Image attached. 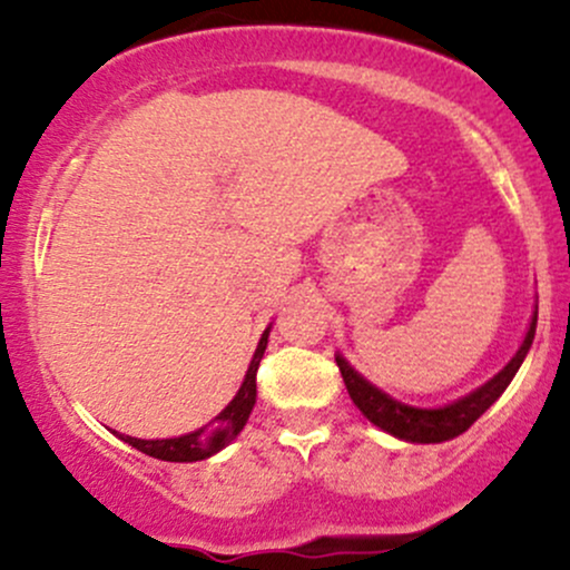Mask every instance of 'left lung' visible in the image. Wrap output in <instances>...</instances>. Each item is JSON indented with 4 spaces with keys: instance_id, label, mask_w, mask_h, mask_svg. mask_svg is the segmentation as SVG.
Instances as JSON below:
<instances>
[{
    "instance_id": "8db88e82",
    "label": "left lung",
    "mask_w": 570,
    "mask_h": 570,
    "mask_svg": "<svg viewBox=\"0 0 570 570\" xmlns=\"http://www.w3.org/2000/svg\"><path fill=\"white\" fill-rule=\"evenodd\" d=\"M535 318H539V307L533 311V322L528 326V335L522 340L520 351L514 353L512 362H509L499 375L490 377L485 385H480V389L472 391V394H466L463 399H458V402L444 404V407H431V410L410 407V404L399 402V399L385 394V391L377 389V385L364 381V377L358 375V372L353 370L340 353L335 356V362L340 367V375H343L345 381V389H348V394L353 399V404H356V407L364 412V417H367L370 423H375L377 429L389 431V434H394L404 442H423V444L448 442L472 426L476 417H480L482 412H485L490 404L503 394V391H507V385L512 383L517 370H520L522 358H525V353L531 351L533 345Z\"/></svg>"
}]
</instances>
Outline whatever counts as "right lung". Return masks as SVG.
Returning <instances> with one entry per match:
<instances>
[{"label": "right lung", "instance_id": "1", "mask_svg": "<svg viewBox=\"0 0 570 570\" xmlns=\"http://www.w3.org/2000/svg\"><path fill=\"white\" fill-rule=\"evenodd\" d=\"M267 335H271V326L265 330V335L259 337L257 351H254L252 364H248L244 383H240L238 394L225 410L214 417V423L208 429H198L193 434L174 436V440H136V436L120 434L122 442H128L130 448L141 450L144 455L160 458V461H174V463H189V461H203V458L219 453L227 442H233L238 436V431L246 426L248 415H252L254 402H257V370L263 362V353L267 348ZM117 434V431H115Z\"/></svg>", "mask_w": 570, "mask_h": 570}]
</instances>
